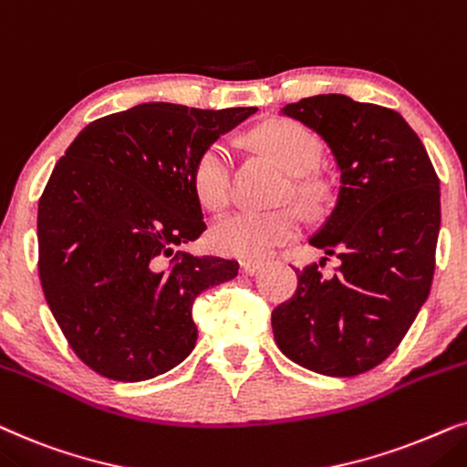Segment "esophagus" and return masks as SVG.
<instances>
[{
    "instance_id": "obj_1",
    "label": "esophagus",
    "mask_w": 467,
    "mask_h": 467,
    "mask_svg": "<svg viewBox=\"0 0 467 467\" xmlns=\"http://www.w3.org/2000/svg\"><path fill=\"white\" fill-rule=\"evenodd\" d=\"M260 269H263V263H256V260H244V263H241V271H244L245 275H256Z\"/></svg>"
}]
</instances>
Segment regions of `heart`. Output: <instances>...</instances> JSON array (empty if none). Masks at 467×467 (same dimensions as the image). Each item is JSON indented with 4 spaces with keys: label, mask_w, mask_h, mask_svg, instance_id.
I'll list each match as a JSON object with an SVG mask.
<instances>
[{
    "label": "heart",
    "mask_w": 467,
    "mask_h": 467,
    "mask_svg": "<svg viewBox=\"0 0 467 467\" xmlns=\"http://www.w3.org/2000/svg\"><path fill=\"white\" fill-rule=\"evenodd\" d=\"M258 145L290 175H307L318 164V139L298 123L271 121L256 132ZM233 155L223 142H215L201 155L194 169V188L207 209H220L230 194ZM303 190V188H301ZM301 220L295 211H234L211 230V244L217 252L239 258H263L273 247L296 237Z\"/></svg>",
    "instance_id": "b5f03b06"
}]
</instances>
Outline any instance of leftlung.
I'll return each mask as SVG.
<instances>
[{
    "label": "left lung",
    "instance_id": "left-lung-1",
    "mask_svg": "<svg viewBox=\"0 0 467 467\" xmlns=\"http://www.w3.org/2000/svg\"><path fill=\"white\" fill-rule=\"evenodd\" d=\"M325 140L339 172L331 213L309 244L339 258L296 271L271 325L285 357L333 378L374 369L400 346L431 290L440 234V179L397 110L320 93L279 109ZM322 266V263H320Z\"/></svg>",
    "mask_w": 467,
    "mask_h": 467
}]
</instances>
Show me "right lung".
Masks as SVG:
<instances>
[{
    "instance_id": "right-lung-1",
    "label": "right lung",
    "mask_w": 467,
    "mask_h": 467,
    "mask_svg": "<svg viewBox=\"0 0 467 467\" xmlns=\"http://www.w3.org/2000/svg\"><path fill=\"white\" fill-rule=\"evenodd\" d=\"M145 102L77 134L38 204L40 282L67 344L99 376L140 382L194 350L192 303L239 263L175 254L207 228L201 155L256 113Z\"/></svg>"
}]
</instances>
